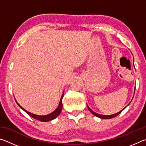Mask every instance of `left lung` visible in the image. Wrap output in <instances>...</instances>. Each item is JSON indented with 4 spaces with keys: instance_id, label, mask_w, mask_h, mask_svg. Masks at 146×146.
I'll list each match as a JSON object with an SVG mask.
<instances>
[{
    "instance_id": "8db88e82",
    "label": "left lung",
    "mask_w": 146,
    "mask_h": 146,
    "mask_svg": "<svg viewBox=\"0 0 146 146\" xmlns=\"http://www.w3.org/2000/svg\"><path fill=\"white\" fill-rule=\"evenodd\" d=\"M88 109H89V110L90 111H91V113H92V114H93L95 116H96V117H99V118H104V119H110V118H114V117H117V115H118L120 114V113L122 111L124 110V109L126 108L125 107L124 109H123L122 110H121L120 111H119V112H118L117 113H115V114H113V115H100V114H98V113H95V112H94L93 110H91V109L89 108V106H88Z\"/></svg>"
}]
</instances>
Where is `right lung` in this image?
Here are the masks:
<instances>
[{"mask_svg":"<svg viewBox=\"0 0 146 146\" xmlns=\"http://www.w3.org/2000/svg\"><path fill=\"white\" fill-rule=\"evenodd\" d=\"M63 97H64V93H63L62 95V97H61L60 102H59V104H58V108H56V110L54 111L53 113H50V114H49V115H43V116L36 115L33 114V113H29L28 111H27L26 110H24L23 108H22L21 106L19 104V103L17 102L16 100L15 101H16V102H17V104L19 105V107L23 109V110L24 111H25L26 113H28V114L29 116H30V117H33V118H35V119L40 120V121H41V122H48V121H50V120H52L53 119H55V118L57 117L58 116L60 115V113L61 111H62V100Z\"/></svg>","mask_w":146,"mask_h":146,"instance_id":"1","label":"right lung"}]
</instances>
